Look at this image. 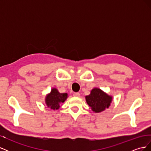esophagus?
<instances>
[{
  "mask_svg": "<svg viewBox=\"0 0 151 151\" xmlns=\"http://www.w3.org/2000/svg\"><path fill=\"white\" fill-rule=\"evenodd\" d=\"M73 95H74L76 97H79V96H80V93H74Z\"/></svg>",
  "mask_w": 151,
  "mask_h": 151,
  "instance_id": "34e87169",
  "label": "esophagus"
}]
</instances>
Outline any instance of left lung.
<instances>
[{"label": "left lung", "mask_w": 151, "mask_h": 151, "mask_svg": "<svg viewBox=\"0 0 151 151\" xmlns=\"http://www.w3.org/2000/svg\"><path fill=\"white\" fill-rule=\"evenodd\" d=\"M86 102L96 113L101 112L109 107L112 98L98 88L91 91V94L86 96Z\"/></svg>", "instance_id": "obj_1"}]
</instances>
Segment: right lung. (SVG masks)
<instances>
[{
	"instance_id": "obj_1",
	"label": "right lung",
	"mask_w": 151,
	"mask_h": 151,
	"mask_svg": "<svg viewBox=\"0 0 151 151\" xmlns=\"http://www.w3.org/2000/svg\"><path fill=\"white\" fill-rule=\"evenodd\" d=\"M67 98V93H60L55 88L52 89L51 93L46 98L47 105L51 109H57L60 107V104L63 103Z\"/></svg>"
}]
</instances>
